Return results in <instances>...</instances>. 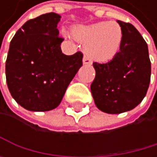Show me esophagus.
<instances>
[{
    "instance_id": "34e87169",
    "label": "esophagus",
    "mask_w": 157,
    "mask_h": 157,
    "mask_svg": "<svg viewBox=\"0 0 157 157\" xmlns=\"http://www.w3.org/2000/svg\"><path fill=\"white\" fill-rule=\"evenodd\" d=\"M83 63L85 65H90L92 62H91V60H90V58L87 56H84V57H83Z\"/></svg>"
}]
</instances>
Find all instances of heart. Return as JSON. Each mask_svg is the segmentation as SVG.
<instances>
[{"label":"heart","instance_id":"obj_1","mask_svg":"<svg viewBox=\"0 0 157 157\" xmlns=\"http://www.w3.org/2000/svg\"><path fill=\"white\" fill-rule=\"evenodd\" d=\"M73 35L84 42L86 53L97 62H107L115 57L121 49L123 36L121 26L110 21L78 26Z\"/></svg>","mask_w":157,"mask_h":157}]
</instances>
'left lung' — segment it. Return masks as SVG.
Instances as JSON below:
<instances>
[{"label": "left lung", "mask_w": 157, "mask_h": 157, "mask_svg": "<svg viewBox=\"0 0 157 157\" xmlns=\"http://www.w3.org/2000/svg\"><path fill=\"white\" fill-rule=\"evenodd\" d=\"M118 23L123 34L120 52L107 63H93L96 75L90 86L96 106L108 114L123 113L140 105L151 80L146 41L131 23Z\"/></svg>", "instance_id": "left-lung-1"}]
</instances>
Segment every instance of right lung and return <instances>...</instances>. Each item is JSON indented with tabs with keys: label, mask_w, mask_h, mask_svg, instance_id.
Wrapping results in <instances>:
<instances>
[{
	"label": "right lung",
	"mask_w": 157,
	"mask_h": 157,
	"mask_svg": "<svg viewBox=\"0 0 157 157\" xmlns=\"http://www.w3.org/2000/svg\"><path fill=\"white\" fill-rule=\"evenodd\" d=\"M60 16L43 14L26 21L10 42L5 63L9 91L30 111L59 105L68 86L83 65V53H62L57 23Z\"/></svg>",
	"instance_id": "1"
}]
</instances>
